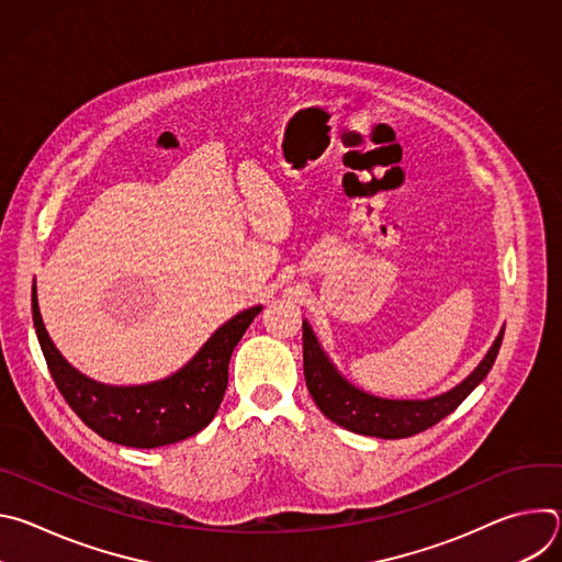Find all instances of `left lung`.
<instances>
[{
    "mask_svg": "<svg viewBox=\"0 0 562 562\" xmlns=\"http://www.w3.org/2000/svg\"><path fill=\"white\" fill-rule=\"evenodd\" d=\"M503 334L505 329H501L480 364L453 389L425 400H393L367 393L360 386L351 384L331 362L323 345L317 342L311 325L302 319L304 380L317 409L336 425L353 434L375 436L384 440L409 438L449 416L487 378L503 345Z\"/></svg>",
    "mask_w": 562,
    "mask_h": 562,
    "instance_id": "obj_1",
    "label": "left lung"
}]
</instances>
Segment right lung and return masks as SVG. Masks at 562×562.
I'll list each match as a JSON object with an SVG mask.
<instances>
[{
	"label": "right lung",
	"mask_w": 562,
	"mask_h": 562,
	"mask_svg": "<svg viewBox=\"0 0 562 562\" xmlns=\"http://www.w3.org/2000/svg\"><path fill=\"white\" fill-rule=\"evenodd\" d=\"M262 311V304L239 311L200 347L176 373L144 384H104L79 373L50 340L33 284V325L50 375L82 423L109 442L155 449L202 431L224 397L228 360L237 342Z\"/></svg>",
	"instance_id": "right-lung-1"
}]
</instances>
